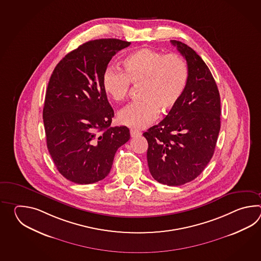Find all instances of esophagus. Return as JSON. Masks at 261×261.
Listing matches in <instances>:
<instances>
[{"label": "esophagus", "mask_w": 261, "mask_h": 261, "mask_svg": "<svg viewBox=\"0 0 261 261\" xmlns=\"http://www.w3.org/2000/svg\"><path fill=\"white\" fill-rule=\"evenodd\" d=\"M142 133L138 132V130H135V129H130V136L132 137H137V136H140Z\"/></svg>", "instance_id": "esophagus-1"}]
</instances>
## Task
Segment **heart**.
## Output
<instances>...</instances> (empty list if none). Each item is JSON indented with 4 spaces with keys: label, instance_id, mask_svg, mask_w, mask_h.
<instances>
[{
    "label": "heart",
    "instance_id": "obj_1",
    "mask_svg": "<svg viewBox=\"0 0 261 261\" xmlns=\"http://www.w3.org/2000/svg\"><path fill=\"white\" fill-rule=\"evenodd\" d=\"M189 70L182 57L144 47L128 54L123 61V72L107 67L101 75L102 89L110 99L122 101L129 83L140 87L139 98L118 113V121L133 129H141L165 115L177 105L187 87Z\"/></svg>",
    "mask_w": 261,
    "mask_h": 261
}]
</instances>
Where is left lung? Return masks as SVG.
I'll use <instances>...</instances> for the list:
<instances>
[{
	"label": "left lung",
	"instance_id": "left-lung-1",
	"mask_svg": "<svg viewBox=\"0 0 261 261\" xmlns=\"http://www.w3.org/2000/svg\"><path fill=\"white\" fill-rule=\"evenodd\" d=\"M188 63L189 79L177 105L143 134L147 163L159 183L181 186L198 177L214 155L220 130V95L205 62L189 45L171 40Z\"/></svg>",
	"mask_w": 261,
	"mask_h": 261
}]
</instances>
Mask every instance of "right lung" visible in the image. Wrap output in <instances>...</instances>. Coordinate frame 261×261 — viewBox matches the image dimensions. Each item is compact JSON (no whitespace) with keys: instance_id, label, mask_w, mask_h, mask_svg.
I'll return each mask as SVG.
<instances>
[{"instance_id":"1","label":"right lung","mask_w":261,"mask_h":261,"mask_svg":"<svg viewBox=\"0 0 261 261\" xmlns=\"http://www.w3.org/2000/svg\"><path fill=\"white\" fill-rule=\"evenodd\" d=\"M129 44L89 41L68 53L51 74L43 109L46 145L58 171L71 182L106 178L117 150L129 140L127 127H110L115 113L101 86L113 56Z\"/></svg>"}]
</instances>
